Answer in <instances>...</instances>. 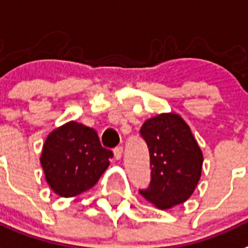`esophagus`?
I'll return each mask as SVG.
<instances>
[{"label":"esophagus","mask_w":248,"mask_h":248,"mask_svg":"<svg viewBox=\"0 0 248 248\" xmlns=\"http://www.w3.org/2000/svg\"><path fill=\"white\" fill-rule=\"evenodd\" d=\"M123 156V147L119 146L116 147L115 149H114V157H115V159H120Z\"/></svg>","instance_id":"1"}]
</instances>
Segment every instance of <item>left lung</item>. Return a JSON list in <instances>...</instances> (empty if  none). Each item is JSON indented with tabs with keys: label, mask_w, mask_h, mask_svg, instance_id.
<instances>
[{
	"label": "left lung",
	"mask_w": 248,
	"mask_h": 248,
	"mask_svg": "<svg viewBox=\"0 0 248 248\" xmlns=\"http://www.w3.org/2000/svg\"><path fill=\"white\" fill-rule=\"evenodd\" d=\"M140 136L151 159V183L139 193L158 209H170L189 199L202 176V153L189 125L177 114L146 120Z\"/></svg>",
	"instance_id": "1"
}]
</instances>
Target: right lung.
I'll return each mask as SVG.
<instances>
[{
    "label": "right lung",
    "mask_w": 248,
    "mask_h": 248,
    "mask_svg": "<svg viewBox=\"0 0 248 248\" xmlns=\"http://www.w3.org/2000/svg\"><path fill=\"white\" fill-rule=\"evenodd\" d=\"M112 156L110 149L101 146L95 129L69 122L49 134L40 163L50 189L71 198L91 189Z\"/></svg>",
    "instance_id": "1"
}]
</instances>
